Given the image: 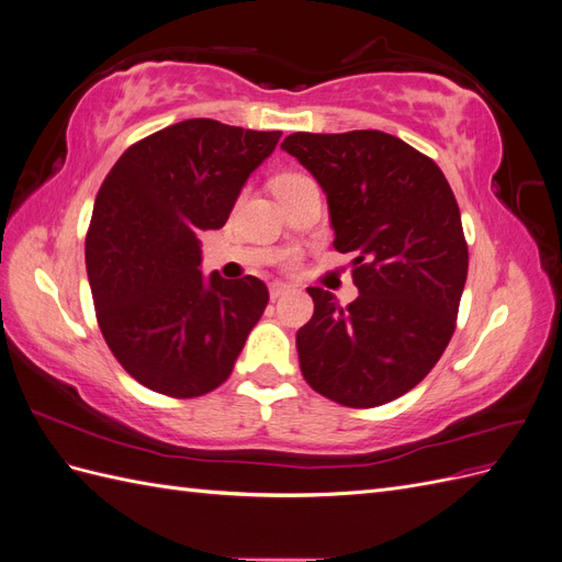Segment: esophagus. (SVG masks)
Wrapping results in <instances>:
<instances>
[{
	"label": "esophagus",
	"instance_id": "1",
	"mask_svg": "<svg viewBox=\"0 0 562 562\" xmlns=\"http://www.w3.org/2000/svg\"><path fill=\"white\" fill-rule=\"evenodd\" d=\"M285 293H291V285H288V283H281V281H271L269 283V297L271 300H279Z\"/></svg>",
	"mask_w": 562,
	"mask_h": 562
}]
</instances>
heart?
<instances>
[{
	"instance_id": "obj_1",
	"label": "heart",
	"mask_w": 562,
	"mask_h": 562,
	"mask_svg": "<svg viewBox=\"0 0 562 562\" xmlns=\"http://www.w3.org/2000/svg\"><path fill=\"white\" fill-rule=\"evenodd\" d=\"M295 178H300V176H293V173H291V176H281V178L277 180V184H279V182H288V180H295Z\"/></svg>"
}]
</instances>
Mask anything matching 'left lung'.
Wrapping results in <instances>:
<instances>
[{"mask_svg": "<svg viewBox=\"0 0 562 562\" xmlns=\"http://www.w3.org/2000/svg\"><path fill=\"white\" fill-rule=\"evenodd\" d=\"M281 147L326 192L359 288L347 307L307 288L302 375L339 405H384L429 375L454 333L469 269L457 199L434 159L382 131L293 133Z\"/></svg>", "mask_w": 562, "mask_h": 562, "instance_id": "obj_1", "label": "left lung"}]
</instances>
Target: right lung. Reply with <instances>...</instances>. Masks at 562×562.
I'll use <instances>...</instances> for the list:
<instances>
[{
	"label": "right lung",
	"mask_w": 562,
	"mask_h": 562,
	"mask_svg": "<svg viewBox=\"0 0 562 562\" xmlns=\"http://www.w3.org/2000/svg\"><path fill=\"white\" fill-rule=\"evenodd\" d=\"M279 138L187 119L131 145L100 184L87 234L98 326L128 375L157 394L217 389L267 307L260 279L201 274L199 236L227 223Z\"/></svg>",
	"instance_id": "right-lung-1"
}]
</instances>
